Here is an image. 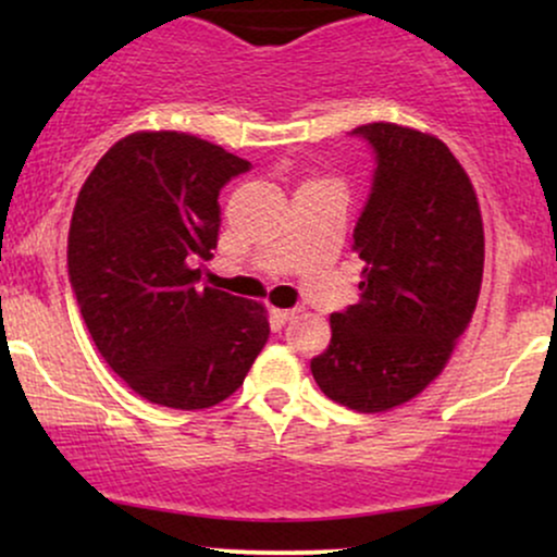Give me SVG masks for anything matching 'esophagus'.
<instances>
[{
	"label": "esophagus",
	"mask_w": 557,
	"mask_h": 557,
	"mask_svg": "<svg viewBox=\"0 0 557 557\" xmlns=\"http://www.w3.org/2000/svg\"><path fill=\"white\" fill-rule=\"evenodd\" d=\"M272 317L277 319L280 324H285V322H290V319L298 317V309H272Z\"/></svg>",
	"instance_id": "34e87169"
}]
</instances>
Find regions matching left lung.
Wrapping results in <instances>:
<instances>
[{
    "mask_svg": "<svg viewBox=\"0 0 557 557\" xmlns=\"http://www.w3.org/2000/svg\"><path fill=\"white\" fill-rule=\"evenodd\" d=\"M354 136L376 162L354 230L361 298L330 317L332 341L311 374L327 398L376 413L443 372L476 309L484 230L474 185L443 140L393 123Z\"/></svg>",
    "mask_w": 557,
    "mask_h": 557,
    "instance_id": "1",
    "label": "left lung"
}]
</instances>
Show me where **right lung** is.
Instances as JSON below:
<instances>
[{"instance_id": "1", "label": "right lung", "mask_w": 557, "mask_h": 557, "mask_svg": "<svg viewBox=\"0 0 557 557\" xmlns=\"http://www.w3.org/2000/svg\"><path fill=\"white\" fill-rule=\"evenodd\" d=\"M251 162L188 133H133L99 159L75 201L67 272L112 372L181 411L222 403L270 337L267 309L196 283L214 257L220 190Z\"/></svg>"}]
</instances>
